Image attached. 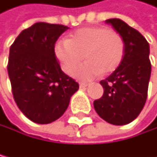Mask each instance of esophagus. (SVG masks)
I'll return each instance as SVG.
<instances>
[{
  "label": "esophagus",
  "instance_id": "obj_1",
  "mask_svg": "<svg viewBox=\"0 0 157 157\" xmlns=\"http://www.w3.org/2000/svg\"><path fill=\"white\" fill-rule=\"evenodd\" d=\"M88 86V83H85V82H79V87L80 88H85Z\"/></svg>",
  "mask_w": 157,
  "mask_h": 157
}]
</instances>
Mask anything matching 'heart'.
<instances>
[{"label": "heart", "mask_w": 157, "mask_h": 157, "mask_svg": "<svg viewBox=\"0 0 157 157\" xmlns=\"http://www.w3.org/2000/svg\"><path fill=\"white\" fill-rule=\"evenodd\" d=\"M54 52L64 72L73 75L83 57L86 63L75 75L92 79L114 72L124 56V41L118 33L105 26L85 27L75 31L68 40L57 41Z\"/></svg>", "instance_id": "heart-1"}]
</instances>
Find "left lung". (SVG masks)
<instances>
[{"mask_svg":"<svg viewBox=\"0 0 157 157\" xmlns=\"http://www.w3.org/2000/svg\"><path fill=\"white\" fill-rule=\"evenodd\" d=\"M106 23L121 36L124 56L116 71L100 82L104 94L93 106L107 122L125 125L139 116L147 100L151 72L150 44L142 34L118 18L108 19Z\"/></svg>","mask_w":157,"mask_h":157,"instance_id":"8db88e82","label":"left lung"}]
</instances>
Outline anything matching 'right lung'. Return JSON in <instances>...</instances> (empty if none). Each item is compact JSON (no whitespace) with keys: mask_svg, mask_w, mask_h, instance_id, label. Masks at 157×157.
I'll return each instance as SVG.
<instances>
[{"mask_svg":"<svg viewBox=\"0 0 157 157\" xmlns=\"http://www.w3.org/2000/svg\"><path fill=\"white\" fill-rule=\"evenodd\" d=\"M69 27L38 22L23 30L10 48L7 72L14 101L30 120L47 124L63 116L78 83L64 73L55 43Z\"/></svg>","mask_w":157,"mask_h":157,"instance_id":"add662e5","label":"right lung"}]
</instances>
